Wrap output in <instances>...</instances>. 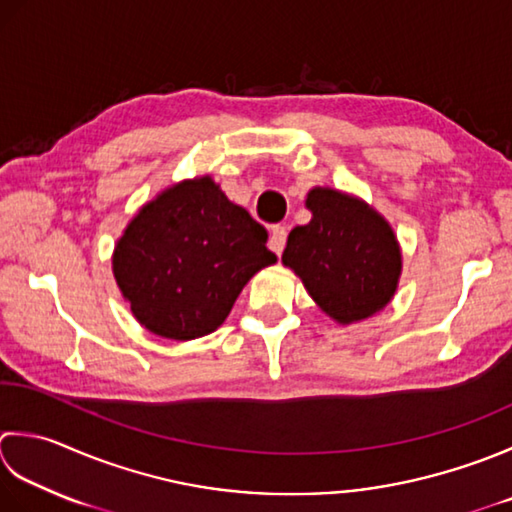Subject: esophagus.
I'll return each instance as SVG.
<instances>
[{"label":"esophagus","mask_w":512,"mask_h":512,"mask_svg":"<svg viewBox=\"0 0 512 512\" xmlns=\"http://www.w3.org/2000/svg\"><path fill=\"white\" fill-rule=\"evenodd\" d=\"M268 246L275 255H282V250L286 246V228L284 226H273L270 228V237H268Z\"/></svg>","instance_id":"obj_1"}]
</instances>
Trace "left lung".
<instances>
[{
    "label": "left lung",
    "instance_id": "obj_1",
    "mask_svg": "<svg viewBox=\"0 0 512 512\" xmlns=\"http://www.w3.org/2000/svg\"><path fill=\"white\" fill-rule=\"evenodd\" d=\"M310 222L290 230L282 264L306 293L348 326L384 310L402 277V246L386 217L362 197L330 186L308 190Z\"/></svg>",
    "mask_w": 512,
    "mask_h": 512
}]
</instances>
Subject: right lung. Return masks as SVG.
Here are the masks:
<instances>
[{"instance_id": "right-lung-1", "label": "right lung", "mask_w": 512, "mask_h": 512, "mask_svg": "<svg viewBox=\"0 0 512 512\" xmlns=\"http://www.w3.org/2000/svg\"><path fill=\"white\" fill-rule=\"evenodd\" d=\"M266 239L246 208L199 175L137 210L115 244L113 275L139 324L190 342L222 326L250 277L277 262Z\"/></svg>"}]
</instances>
